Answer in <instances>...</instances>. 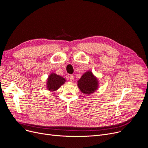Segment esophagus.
<instances>
[{"instance_id":"1","label":"esophagus","mask_w":148,"mask_h":148,"mask_svg":"<svg viewBox=\"0 0 148 148\" xmlns=\"http://www.w3.org/2000/svg\"><path fill=\"white\" fill-rule=\"evenodd\" d=\"M69 79L70 81H73L74 80V75H70L69 76Z\"/></svg>"}]
</instances>
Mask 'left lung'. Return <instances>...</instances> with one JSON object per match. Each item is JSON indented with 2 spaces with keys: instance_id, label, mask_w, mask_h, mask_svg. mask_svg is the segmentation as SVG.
Masks as SVG:
<instances>
[{
  "instance_id": "obj_1",
  "label": "left lung",
  "mask_w": 148,
  "mask_h": 148,
  "mask_svg": "<svg viewBox=\"0 0 148 148\" xmlns=\"http://www.w3.org/2000/svg\"><path fill=\"white\" fill-rule=\"evenodd\" d=\"M77 85L80 91L85 95H90L97 90L98 81L91 71H88L79 80Z\"/></svg>"
}]
</instances>
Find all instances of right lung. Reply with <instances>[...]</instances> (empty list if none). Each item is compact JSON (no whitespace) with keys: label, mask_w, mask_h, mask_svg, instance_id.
<instances>
[{"label":"right lung","mask_w":148,"mask_h":148,"mask_svg":"<svg viewBox=\"0 0 148 148\" xmlns=\"http://www.w3.org/2000/svg\"><path fill=\"white\" fill-rule=\"evenodd\" d=\"M65 79L56 74H51L47 82V88L50 91H56L64 84Z\"/></svg>","instance_id":"add662e5"}]
</instances>
